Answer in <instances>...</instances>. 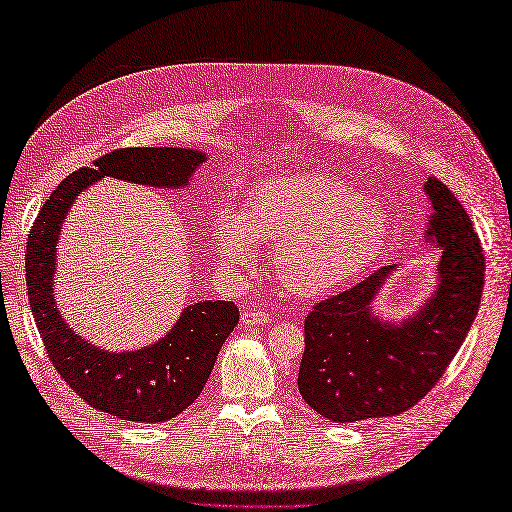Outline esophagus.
<instances>
[{
  "label": "esophagus",
  "instance_id": "1",
  "mask_svg": "<svg viewBox=\"0 0 512 512\" xmlns=\"http://www.w3.org/2000/svg\"><path fill=\"white\" fill-rule=\"evenodd\" d=\"M269 314L265 309H256V307H245L241 314V322L247 324V327H258V324H267L269 322Z\"/></svg>",
  "mask_w": 512,
  "mask_h": 512
}]
</instances>
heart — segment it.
<instances>
[{"mask_svg": "<svg viewBox=\"0 0 512 512\" xmlns=\"http://www.w3.org/2000/svg\"><path fill=\"white\" fill-rule=\"evenodd\" d=\"M386 213L352 185L327 175L271 181L241 215L224 209L215 252L235 269L256 265V243L273 245L275 273L299 297H327L365 273L384 252Z\"/></svg>", "mask_w": 512, "mask_h": 512, "instance_id": "b5f03b06", "label": "heart"}]
</instances>
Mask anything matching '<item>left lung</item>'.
I'll return each instance as SVG.
<instances>
[{
    "instance_id": "8db88e82",
    "label": "left lung",
    "mask_w": 512,
    "mask_h": 512,
    "mask_svg": "<svg viewBox=\"0 0 512 512\" xmlns=\"http://www.w3.org/2000/svg\"><path fill=\"white\" fill-rule=\"evenodd\" d=\"M433 209L427 243L442 250L438 286L401 322L374 314L378 292L397 269L314 305L305 318L299 393L333 423L395 416L418 404L442 378L476 318L485 284L483 247L466 209L436 177L425 181Z\"/></svg>"
}]
</instances>
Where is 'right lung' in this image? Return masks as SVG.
I'll list each match as a JSON object with an SVG mask.
<instances>
[{"mask_svg": "<svg viewBox=\"0 0 512 512\" xmlns=\"http://www.w3.org/2000/svg\"><path fill=\"white\" fill-rule=\"evenodd\" d=\"M203 151L183 147H130L106 153L94 168H79L57 185L27 237L25 282L29 307L57 374L91 408L121 421L164 423L181 414L203 391L218 352L239 322L232 301H198L156 344L132 352H108L76 335L55 305L53 275L61 224L87 185L102 177L185 188Z\"/></svg>", "mask_w": 512, "mask_h": 512, "instance_id": "obj_1", "label": "right lung"}]
</instances>
